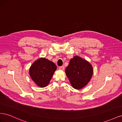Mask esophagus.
I'll return each instance as SVG.
<instances>
[{
	"label": "esophagus",
	"instance_id": "obj_1",
	"mask_svg": "<svg viewBox=\"0 0 122 122\" xmlns=\"http://www.w3.org/2000/svg\"><path fill=\"white\" fill-rule=\"evenodd\" d=\"M59 69H60V70H62V71H63V70H64V69H65L64 66H61V67L59 68Z\"/></svg>",
	"mask_w": 122,
	"mask_h": 122
}]
</instances>
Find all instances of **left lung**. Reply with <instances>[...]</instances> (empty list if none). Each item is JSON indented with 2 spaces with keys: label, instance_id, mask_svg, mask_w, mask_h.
I'll return each mask as SVG.
<instances>
[{
  "label": "left lung",
  "instance_id": "obj_1",
  "mask_svg": "<svg viewBox=\"0 0 122 122\" xmlns=\"http://www.w3.org/2000/svg\"><path fill=\"white\" fill-rule=\"evenodd\" d=\"M65 72L73 87L79 90L90 81L93 74V69L87 61L75 56L70 60Z\"/></svg>",
  "mask_w": 122,
  "mask_h": 122
}]
</instances>
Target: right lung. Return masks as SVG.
<instances>
[{
    "label": "right lung",
    "instance_id": "right-lung-1",
    "mask_svg": "<svg viewBox=\"0 0 122 122\" xmlns=\"http://www.w3.org/2000/svg\"><path fill=\"white\" fill-rule=\"evenodd\" d=\"M56 70V66L54 62L45 58H40L31 66L29 75L38 86L44 87L49 83Z\"/></svg>",
    "mask_w": 122,
    "mask_h": 122
}]
</instances>
